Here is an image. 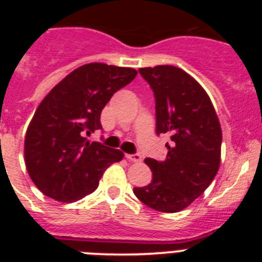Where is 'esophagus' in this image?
<instances>
[{"label": "esophagus", "instance_id": "34e87169", "mask_svg": "<svg viewBox=\"0 0 262 262\" xmlns=\"http://www.w3.org/2000/svg\"><path fill=\"white\" fill-rule=\"evenodd\" d=\"M126 159L133 161V163H140L142 161V156L140 155H126Z\"/></svg>", "mask_w": 262, "mask_h": 262}]
</instances>
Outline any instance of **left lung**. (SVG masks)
I'll return each instance as SVG.
<instances>
[{
	"mask_svg": "<svg viewBox=\"0 0 262 262\" xmlns=\"http://www.w3.org/2000/svg\"><path fill=\"white\" fill-rule=\"evenodd\" d=\"M156 98V133L169 134L164 161L145 159L152 181L134 187L151 209L178 212L209 187L221 165L222 127L209 94L184 69L156 66L139 69Z\"/></svg>",
	"mask_w": 262,
	"mask_h": 262,
	"instance_id": "obj_1",
	"label": "left lung"
}]
</instances>
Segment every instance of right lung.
Instances as JSON below:
<instances>
[{
  "label": "right lung",
  "mask_w": 262,
  "mask_h": 262,
  "mask_svg": "<svg viewBox=\"0 0 262 262\" xmlns=\"http://www.w3.org/2000/svg\"><path fill=\"white\" fill-rule=\"evenodd\" d=\"M136 75L134 68L90 62L71 72L39 103L25 136V163L45 195L76 202L93 193L106 169L123 159L119 149L84 136L102 128V108Z\"/></svg>",
  "instance_id": "1"
}]
</instances>
